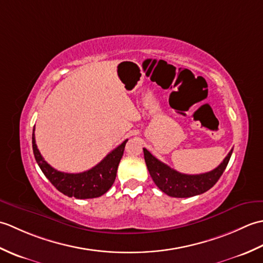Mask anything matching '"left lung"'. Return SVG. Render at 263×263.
Wrapping results in <instances>:
<instances>
[{
	"label": "left lung",
	"instance_id": "left-lung-1",
	"mask_svg": "<svg viewBox=\"0 0 263 263\" xmlns=\"http://www.w3.org/2000/svg\"><path fill=\"white\" fill-rule=\"evenodd\" d=\"M233 149L222 160V163L208 173L197 175L182 174L160 160L143 148L147 168L156 185L164 193L173 198H190L208 191L219 180L231 159Z\"/></svg>",
	"mask_w": 263,
	"mask_h": 263
}]
</instances>
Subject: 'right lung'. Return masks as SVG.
Here are the masks:
<instances>
[{
  "label": "right lung",
  "mask_w": 263,
  "mask_h": 263,
  "mask_svg": "<svg viewBox=\"0 0 263 263\" xmlns=\"http://www.w3.org/2000/svg\"><path fill=\"white\" fill-rule=\"evenodd\" d=\"M127 140L123 141L119 147L106 156V157L91 170L70 174V173L60 172L53 168L39 153L35 140V126L32 132V150L38 166L41 167L49 182L57 187L60 192L76 199H92L103 195L113 185L116 177L117 167L124 153Z\"/></svg>",
  "instance_id": "add662e5"
}]
</instances>
